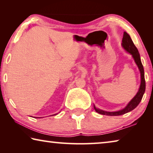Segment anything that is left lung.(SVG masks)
<instances>
[{"label":"left lung","instance_id":"obj_1","mask_svg":"<svg viewBox=\"0 0 153 153\" xmlns=\"http://www.w3.org/2000/svg\"><path fill=\"white\" fill-rule=\"evenodd\" d=\"M121 46H122L123 48L127 52V53H129L131 56H132L136 65L138 67L140 73V85L138 91L136 93V94L134 96L132 99L128 103V105H127L126 106V107H124L123 109H121L117 111H112V112H110V111H106L100 109V108H98L96 107L95 105H94V110L97 111L98 113L101 114V115L117 116L123 115V114H126L129 112V111L134 110V108L139 105V103L140 102L142 97H143V95L144 94L145 89H146V82H145L144 78V71L143 65H142L141 62L140 56L138 49L136 47V46L134 45L132 40L131 39L130 36H129L128 33L126 32H124L123 33V37L122 39Z\"/></svg>","mask_w":153,"mask_h":153}]
</instances>
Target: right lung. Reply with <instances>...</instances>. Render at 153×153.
I'll list each match as a JSON object with an SVG mask.
<instances>
[{
	"mask_svg": "<svg viewBox=\"0 0 153 153\" xmlns=\"http://www.w3.org/2000/svg\"><path fill=\"white\" fill-rule=\"evenodd\" d=\"M55 115H56V114H55ZM37 118H38V117H37Z\"/></svg>",
	"mask_w": 153,
	"mask_h": 153,
	"instance_id": "obj_1",
	"label": "right lung"
}]
</instances>
